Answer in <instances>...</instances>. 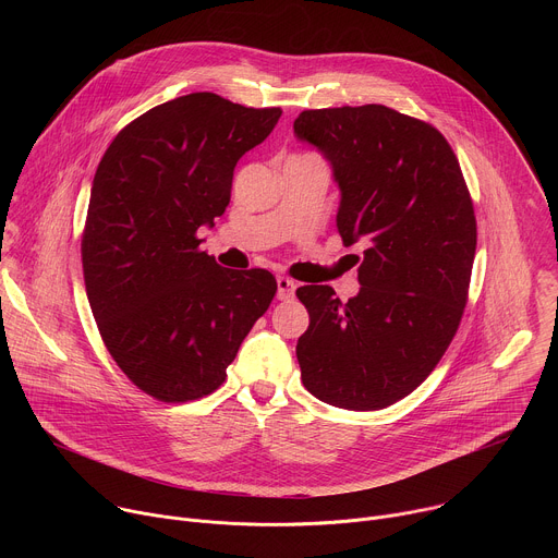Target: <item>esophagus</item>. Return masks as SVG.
I'll return each mask as SVG.
<instances>
[{
	"label": "esophagus",
	"mask_w": 558,
	"mask_h": 558,
	"mask_svg": "<svg viewBox=\"0 0 558 558\" xmlns=\"http://www.w3.org/2000/svg\"><path fill=\"white\" fill-rule=\"evenodd\" d=\"M276 284H278V300H291V298H293V293H295V282H293L291 278L278 276Z\"/></svg>",
	"instance_id": "esophagus-1"
}]
</instances>
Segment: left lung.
I'll list each match as a JSON object with an SVG mask.
<instances>
[{
	"label": "left lung",
	"mask_w": 558,
	"mask_h": 558,
	"mask_svg": "<svg viewBox=\"0 0 558 558\" xmlns=\"http://www.w3.org/2000/svg\"><path fill=\"white\" fill-rule=\"evenodd\" d=\"M293 134L320 151L340 187L347 247L360 243V293L295 291L308 329L295 355L304 388L331 407L379 411L413 392L461 323L476 250L472 201L448 141L386 106L304 110Z\"/></svg>",
	"instance_id": "left-lung-1"
}]
</instances>
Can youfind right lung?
I'll use <instances>...</instances> for the list:
<instances>
[{
  "label": "right lung",
  "mask_w": 558,
  "mask_h": 558,
  "mask_svg": "<svg viewBox=\"0 0 558 558\" xmlns=\"http://www.w3.org/2000/svg\"><path fill=\"white\" fill-rule=\"evenodd\" d=\"M280 114L192 93L125 125L97 168L82 241L88 302L119 368L156 400L216 390L276 295L267 269L220 267L196 231L225 214L235 163Z\"/></svg>",
  "instance_id": "add662e5"
}]
</instances>
